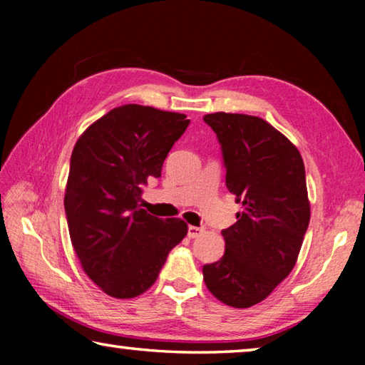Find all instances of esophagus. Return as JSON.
I'll use <instances>...</instances> for the list:
<instances>
[{
  "mask_svg": "<svg viewBox=\"0 0 365 365\" xmlns=\"http://www.w3.org/2000/svg\"><path fill=\"white\" fill-rule=\"evenodd\" d=\"M205 232L202 230V228H200V227H195V225H190L188 227V237L190 238H196V237H200V235Z\"/></svg>",
  "mask_w": 365,
  "mask_h": 365,
  "instance_id": "obj_1",
  "label": "esophagus"
}]
</instances>
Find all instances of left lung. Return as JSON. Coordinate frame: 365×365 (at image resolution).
<instances>
[{
    "label": "left lung",
    "mask_w": 365,
    "mask_h": 365,
    "mask_svg": "<svg viewBox=\"0 0 365 365\" xmlns=\"http://www.w3.org/2000/svg\"><path fill=\"white\" fill-rule=\"evenodd\" d=\"M205 122L220 141L227 188L243 211L222 232L225 255L202 267V279L224 304L251 307L298 261L311 219L304 163L298 148L261 117L214 113Z\"/></svg>",
    "instance_id": "left-lung-1"
}]
</instances>
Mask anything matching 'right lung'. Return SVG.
<instances>
[{
	"instance_id": "1",
	"label": "right lung",
	"mask_w": 365,
	"mask_h": 365,
	"mask_svg": "<svg viewBox=\"0 0 365 365\" xmlns=\"http://www.w3.org/2000/svg\"><path fill=\"white\" fill-rule=\"evenodd\" d=\"M188 123L180 113L125 104L91 123L73 146L64 195L71 242L85 274L113 298L150 289L188 233L185 220L154 217L138 205Z\"/></svg>"
}]
</instances>
